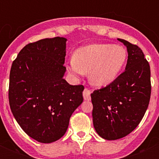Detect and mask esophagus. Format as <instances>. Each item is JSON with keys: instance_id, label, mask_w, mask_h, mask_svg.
<instances>
[{"instance_id": "obj_1", "label": "esophagus", "mask_w": 159, "mask_h": 159, "mask_svg": "<svg viewBox=\"0 0 159 159\" xmlns=\"http://www.w3.org/2000/svg\"><path fill=\"white\" fill-rule=\"evenodd\" d=\"M83 98L86 101L91 100V91L87 89V88H85L84 91H83Z\"/></svg>"}]
</instances>
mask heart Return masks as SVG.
Wrapping results in <instances>:
<instances>
[{
    "label": "heart",
    "mask_w": 159,
    "mask_h": 159,
    "mask_svg": "<svg viewBox=\"0 0 159 159\" xmlns=\"http://www.w3.org/2000/svg\"><path fill=\"white\" fill-rule=\"evenodd\" d=\"M127 51L120 45L90 44L79 48L69 62L68 69L77 75L89 73L91 83L106 87L119 77L126 63Z\"/></svg>",
    "instance_id": "obj_1"
}]
</instances>
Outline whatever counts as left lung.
<instances>
[{
  "instance_id": "8db88e82",
  "label": "left lung",
  "mask_w": 159,
  "mask_h": 159,
  "mask_svg": "<svg viewBox=\"0 0 159 159\" xmlns=\"http://www.w3.org/2000/svg\"><path fill=\"white\" fill-rule=\"evenodd\" d=\"M126 46L125 71L108 86L91 94L93 125L102 138L116 140L139 125L151 96L150 67L139 47L118 39Z\"/></svg>"
}]
</instances>
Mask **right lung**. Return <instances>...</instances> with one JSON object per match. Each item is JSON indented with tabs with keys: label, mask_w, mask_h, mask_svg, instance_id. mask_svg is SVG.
I'll list each match as a JSON object with an SVG mask.
<instances>
[{
	"label": "right lung",
	"mask_w": 159,
	"mask_h": 159,
	"mask_svg": "<svg viewBox=\"0 0 159 159\" xmlns=\"http://www.w3.org/2000/svg\"><path fill=\"white\" fill-rule=\"evenodd\" d=\"M66 41L55 37L28 43L11 66V110L22 129L40 143L64 135L72 114L83 102L84 87L62 78Z\"/></svg>",
	"instance_id": "1"
}]
</instances>
